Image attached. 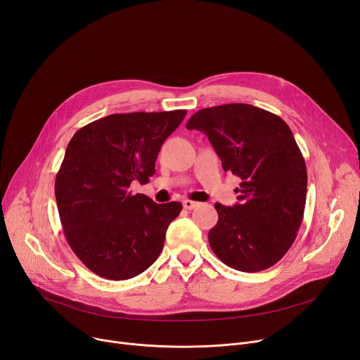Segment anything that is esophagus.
I'll return each instance as SVG.
<instances>
[{
  "instance_id": "esophagus-1",
  "label": "esophagus",
  "mask_w": 360,
  "mask_h": 360,
  "mask_svg": "<svg viewBox=\"0 0 360 360\" xmlns=\"http://www.w3.org/2000/svg\"><path fill=\"white\" fill-rule=\"evenodd\" d=\"M182 205H184V207H185L186 210H193V209H195V207L198 206V202H197V201H193V200H184Z\"/></svg>"
}]
</instances>
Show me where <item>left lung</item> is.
<instances>
[{
    "instance_id": "8db88e82",
    "label": "left lung",
    "mask_w": 360,
    "mask_h": 360,
    "mask_svg": "<svg viewBox=\"0 0 360 360\" xmlns=\"http://www.w3.org/2000/svg\"><path fill=\"white\" fill-rule=\"evenodd\" d=\"M186 129L206 134L224 170L241 179L238 202L214 205L219 219L209 231L214 255L243 272L274 266L292 245L306 205V163L288 124L238 103L198 110Z\"/></svg>"
}]
</instances>
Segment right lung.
Masks as SVG:
<instances>
[{
	"label": "right lung",
	"instance_id": "obj_1",
	"mask_svg": "<svg viewBox=\"0 0 360 360\" xmlns=\"http://www.w3.org/2000/svg\"><path fill=\"white\" fill-rule=\"evenodd\" d=\"M185 115H110L88 123L70 139L56 178V200L69 245L94 274L129 279L160 256L167 226L182 205H158L129 188L155 174L165 139Z\"/></svg>",
	"mask_w": 360,
	"mask_h": 360
}]
</instances>
